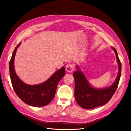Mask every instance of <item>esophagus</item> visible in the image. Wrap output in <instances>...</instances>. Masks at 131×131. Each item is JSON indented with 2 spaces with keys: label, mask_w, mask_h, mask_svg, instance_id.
<instances>
[{
  "label": "esophagus",
  "mask_w": 131,
  "mask_h": 131,
  "mask_svg": "<svg viewBox=\"0 0 131 131\" xmlns=\"http://www.w3.org/2000/svg\"><path fill=\"white\" fill-rule=\"evenodd\" d=\"M74 66L72 64H67L66 67V70L67 72L71 73L74 70Z\"/></svg>",
  "instance_id": "1"
}]
</instances>
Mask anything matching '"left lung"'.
I'll return each mask as SVG.
<instances>
[{
	"instance_id": "1",
	"label": "left lung",
	"mask_w": 131,
	"mask_h": 131,
	"mask_svg": "<svg viewBox=\"0 0 131 131\" xmlns=\"http://www.w3.org/2000/svg\"><path fill=\"white\" fill-rule=\"evenodd\" d=\"M116 54L118 65V72L115 81L109 87L97 89L93 88L87 80L84 74L79 66L73 73L75 80L74 95L77 103L81 108L91 109L103 105L108 103L115 92L120 81L121 73V63L118 58L116 49L112 47Z\"/></svg>"
}]
</instances>
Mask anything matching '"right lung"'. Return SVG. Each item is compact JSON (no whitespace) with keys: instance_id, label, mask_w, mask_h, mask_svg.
<instances>
[{"instance_id":"right-lung-1","label":"right lung","mask_w":131,"mask_h":131,"mask_svg":"<svg viewBox=\"0 0 131 131\" xmlns=\"http://www.w3.org/2000/svg\"><path fill=\"white\" fill-rule=\"evenodd\" d=\"M21 43L15 47L9 63L10 76L13 89L18 97L28 105L45 106L53 99L58 82L65 75V67H62L46 81L40 84L30 85L25 84L18 77L14 67L15 54Z\"/></svg>"}]
</instances>
